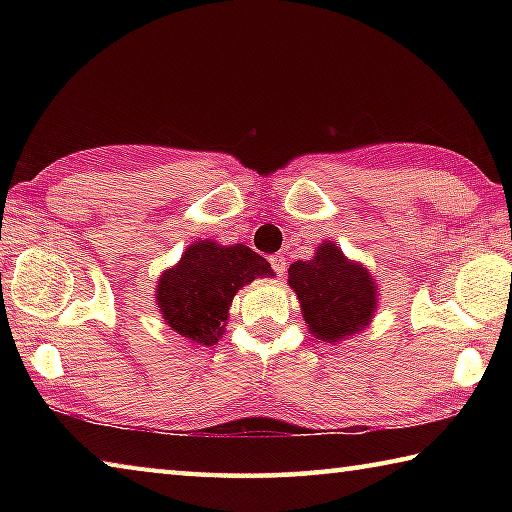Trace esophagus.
Here are the masks:
<instances>
[{
	"mask_svg": "<svg viewBox=\"0 0 512 512\" xmlns=\"http://www.w3.org/2000/svg\"><path fill=\"white\" fill-rule=\"evenodd\" d=\"M271 266H273V271L277 275H284V271H287V259H284L282 255H273L271 257Z\"/></svg>",
	"mask_w": 512,
	"mask_h": 512,
	"instance_id": "esophagus-1",
	"label": "esophagus"
}]
</instances>
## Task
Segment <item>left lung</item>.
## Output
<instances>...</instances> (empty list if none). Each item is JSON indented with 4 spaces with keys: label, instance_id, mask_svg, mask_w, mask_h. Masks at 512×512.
Masks as SVG:
<instances>
[{
    "label": "left lung",
    "instance_id": "1",
    "mask_svg": "<svg viewBox=\"0 0 512 512\" xmlns=\"http://www.w3.org/2000/svg\"><path fill=\"white\" fill-rule=\"evenodd\" d=\"M289 284L300 300L311 334L339 341L370 323L377 289L366 268L348 262L334 244L318 246L314 259L289 268Z\"/></svg>",
    "mask_w": 512,
    "mask_h": 512
}]
</instances>
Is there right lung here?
<instances>
[{"mask_svg": "<svg viewBox=\"0 0 512 512\" xmlns=\"http://www.w3.org/2000/svg\"><path fill=\"white\" fill-rule=\"evenodd\" d=\"M273 275L271 264L244 244L198 241L158 284V307L167 325L194 343L214 345L223 334L235 293L255 277Z\"/></svg>", "mask_w": 512, "mask_h": 512, "instance_id": "add662e5", "label": "right lung"}]
</instances>
